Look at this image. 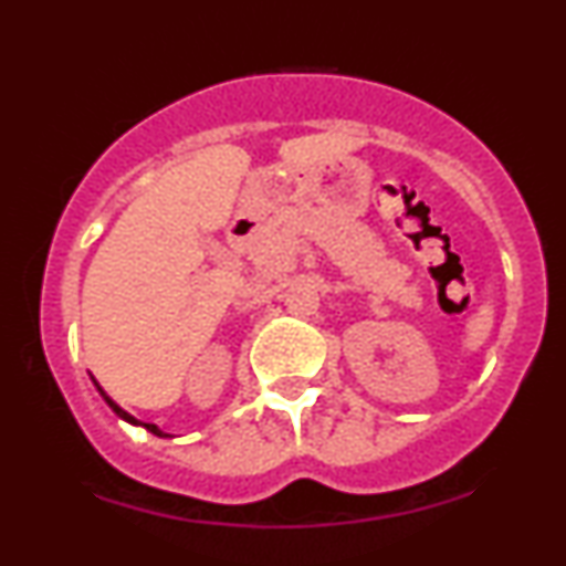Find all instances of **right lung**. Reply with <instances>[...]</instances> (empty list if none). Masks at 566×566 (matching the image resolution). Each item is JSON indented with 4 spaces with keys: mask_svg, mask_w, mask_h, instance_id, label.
<instances>
[{
    "mask_svg": "<svg viewBox=\"0 0 566 566\" xmlns=\"http://www.w3.org/2000/svg\"><path fill=\"white\" fill-rule=\"evenodd\" d=\"M95 388H97V391H101V396H103V399H106V405H108V407H112V409H114V412H116V415H119V418H122V420H127V423H133V426H143V428H146V431H151V433H154V437H170V433H165V431H161V428H157V426H154V423H138V420H135V418H133V415H129V412H125V409H122L119 405H116V401L112 399V396H108L106 391H103V388H101V386H97V382H95Z\"/></svg>",
    "mask_w": 566,
    "mask_h": 566,
    "instance_id": "right-lung-1",
    "label": "right lung"
}]
</instances>
